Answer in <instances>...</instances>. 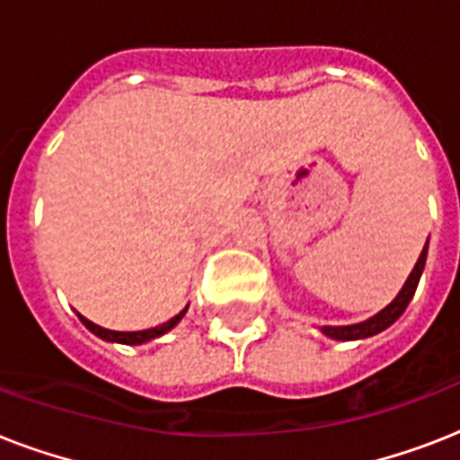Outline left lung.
Returning <instances> with one entry per match:
<instances>
[{
	"mask_svg": "<svg viewBox=\"0 0 460 460\" xmlns=\"http://www.w3.org/2000/svg\"><path fill=\"white\" fill-rule=\"evenodd\" d=\"M428 245H429V238H428V243H425V248H422L420 258H418V262H415L413 272L408 274L406 284L401 287L399 296H396L389 305L382 307L377 314H372V317H367V320L358 322V324H341V327L324 324V327H320L322 334L329 336V339H336V341H358V339H367V336H375L379 334V332H385L386 327H392L394 322L399 320L401 314H403V310L408 307L411 298L415 296L418 281H420L425 262H428Z\"/></svg>",
	"mask_w": 460,
	"mask_h": 460,
	"instance_id": "1",
	"label": "left lung"
}]
</instances>
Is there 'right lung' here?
Returning <instances> with one entry per match:
<instances>
[{"mask_svg": "<svg viewBox=\"0 0 460 460\" xmlns=\"http://www.w3.org/2000/svg\"><path fill=\"white\" fill-rule=\"evenodd\" d=\"M188 305L181 310L179 314H173L172 320L164 322V324H159V327H153V329H143V332H114V329H104L100 327V324H95V322H90L88 317H83V314H78V320L85 324V327L93 332L95 336H100V339H104V341H111V343H126V346H140V343H146V341H153V339H157V336L166 334L169 329H173L176 324L181 322V317L186 314Z\"/></svg>", "mask_w": 460, "mask_h": 460, "instance_id": "obj_1", "label": "right lung"}]
</instances>
